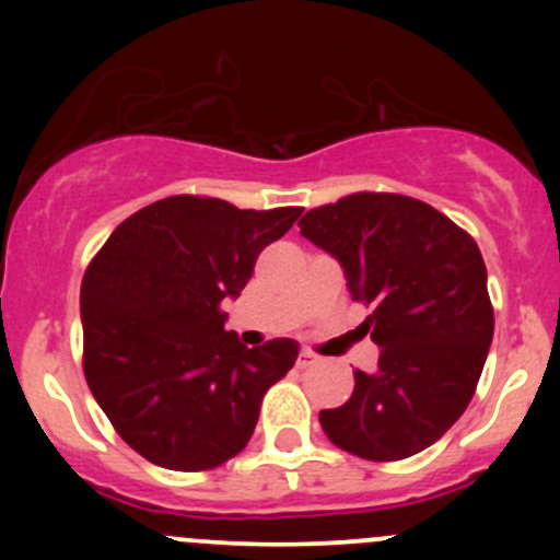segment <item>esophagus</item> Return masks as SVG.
<instances>
[{"mask_svg": "<svg viewBox=\"0 0 560 560\" xmlns=\"http://www.w3.org/2000/svg\"><path fill=\"white\" fill-rule=\"evenodd\" d=\"M314 363H316V354L306 352V349H303V352L298 354V365H301V369H308V365H314Z\"/></svg>", "mask_w": 560, "mask_h": 560, "instance_id": "esophagus-1", "label": "esophagus"}]
</instances>
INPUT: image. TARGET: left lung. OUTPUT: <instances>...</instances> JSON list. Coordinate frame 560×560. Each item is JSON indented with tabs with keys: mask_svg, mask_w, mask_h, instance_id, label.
Segmentation results:
<instances>
[{
	"mask_svg": "<svg viewBox=\"0 0 560 560\" xmlns=\"http://www.w3.org/2000/svg\"><path fill=\"white\" fill-rule=\"evenodd\" d=\"M303 238L338 259L349 295L374 306V374L319 422L336 447L365 460L422 453L466 411L490 341L488 270L468 233L428 202L360 191L308 211Z\"/></svg>",
	"mask_w": 560,
	"mask_h": 560,
	"instance_id": "8db88e82",
	"label": "left lung"
}]
</instances>
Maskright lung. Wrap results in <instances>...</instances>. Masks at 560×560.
<instances>
[{"mask_svg": "<svg viewBox=\"0 0 560 560\" xmlns=\"http://www.w3.org/2000/svg\"><path fill=\"white\" fill-rule=\"evenodd\" d=\"M303 208L241 211L213 197H165L124 219L81 284L83 374L118 436L162 468L206 471L238 455L262 395L298 341L248 349L224 330L257 254Z\"/></svg>", "mask_w": 560, "mask_h": 560, "instance_id": "obj_1", "label": "right lung"}]
</instances>
